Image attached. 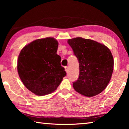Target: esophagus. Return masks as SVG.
I'll return each mask as SVG.
<instances>
[{
    "mask_svg": "<svg viewBox=\"0 0 129 129\" xmlns=\"http://www.w3.org/2000/svg\"><path fill=\"white\" fill-rule=\"evenodd\" d=\"M65 71H66V72H67V73L68 72V71H69L68 67H65Z\"/></svg>",
    "mask_w": 129,
    "mask_h": 129,
    "instance_id": "obj_1",
    "label": "esophagus"
}]
</instances>
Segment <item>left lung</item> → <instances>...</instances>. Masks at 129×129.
Masks as SVG:
<instances>
[{
  "label": "left lung",
  "instance_id": "1",
  "mask_svg": "<svg viewBox=\"0 0 129 129\" xmlns=\"http://www.w3.org/2000/svg\"><path fill=\"white\" fill-rule=\"evenodd\" d=\"M68 43L80 63L79 77L73 83V88L88 97L101 93L113 72L114 60L110 49L104 44L82 38L69 39Z\"/></svg>",
  "mask_w": 129,
  "mask_h": 129
}]
</instances>
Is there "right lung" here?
Listing matches in <instances>:
<instances>
[{
    "label": "right lung",
    "instance_id": "obj_1",
    "mask_svg": "<svg viewBox=\"0 0 129 129\" xmlns=\"http://www.w3.org/2000/svg\"><path fill=\"white\" fill-rule=\"evenodd\" d=\"M58 43L47 38L32 41L21 49L17 60V72L23 84L36 95L48 94L56 90L66 76L57 54Z\"/></svg>",
    "mask_w": 129,
    "mask_h": 129
}]
</instances>
